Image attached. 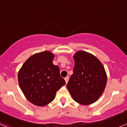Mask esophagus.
<instances>
[{
    "instance_id": "34e87169",
    "label": "esophagus",
    "mask_w": 127,
    "mask_h": 127,
    "mask_svg": "<svg viewBox=\"0 0 127 127\" xmlns=\"http://www.w3.org/2000/svg\"><path fill=\"white\" fill-rule=\"evenodd\" d=\"M65 83L66 84L68 83V81H69V77H66L65 78Z\"/></svg>"
}]
</instances>
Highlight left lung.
<instances>
[{
  "label": "left lung",
  "mask_w": 127,
  "mask_h": 127,
  "mask_svg": "<svg viewBox=\"0 0 127 127\" xmlns=\"http://www.w3.org/2000/svg\"><path fill=\"white\" fill-rule=\"evenodd\" d=\"M75 65L67 88L74 101L81 105L95 102L102 95L107 76L101 62L92 54L77 51L73 55Z\"/></svg>",
  "instance_id": "8db88e82"
}]
</instances>
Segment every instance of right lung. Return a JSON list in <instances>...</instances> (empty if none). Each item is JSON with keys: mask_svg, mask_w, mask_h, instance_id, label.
<instances>
[{"mask_svg": "<svg viewBox=\"0 0 127 127\" xmlns=\"http://www.w3.org/2000/svg\"><path fill=\"white\" fill-rule=\"evenodd\" d=\"M55 55L49 51L35 53L25 62L18 74L19 86L30 102L45 106L55 99L56 92L65 85L58 66L53 64Z\"/></svg>", "mask_w": 127, "mask_h": 127, "instance_id": "add662e5", "label": "right lung"}]
</instances>
